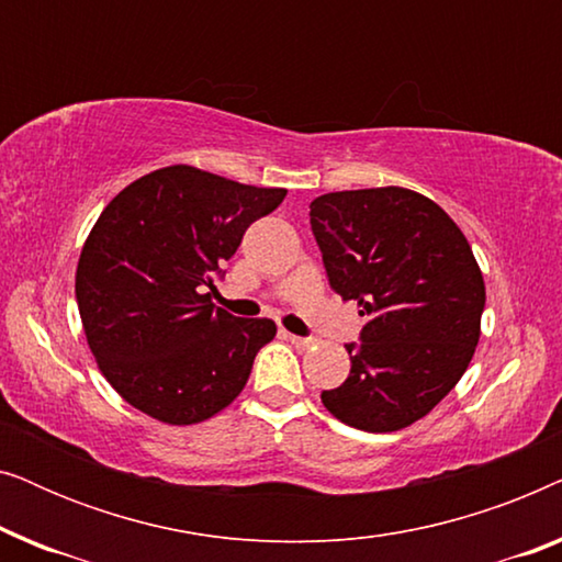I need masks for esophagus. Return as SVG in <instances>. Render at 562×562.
Here are the masks:
<instances>
[{
	"instance_id": "34e87169",
	"label": "esophagus",
	"mask_w": 562,
	"mask_h": 562,
	"mask_svg": "<svg viewBox=\"0 0 562 562\" xmlns=\"http://www.w3.org/2000/svg\"><path fill=\"white\" fill-rule=\"evenodd\" d=\"M281 335L286 337V340H289L291 345H296V348H310V345H312V337H299V335H291V333H286V329H281Z\"/></svg>"
}]
</instances>
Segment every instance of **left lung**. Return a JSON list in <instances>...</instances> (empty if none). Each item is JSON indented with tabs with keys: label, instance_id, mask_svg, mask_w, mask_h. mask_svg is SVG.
I'll return each instance as SVG.
<instances>
[{
	"label": "left lung",
	"instance_id": "left-lung-1",
	"mask_svg": "<svg viewBox=\"0 0 562 562\" xmlns=\"http://www.w3.org/2000/svg\"><path fill=\"white\" fill-rule=\"evenodd\" d=\"M329 286L366 317L345 345L350 375L322 404L363 432H396L435 409L471 363L486 304L471 245L417 191H333L310 204Z\"/></svg>",
	"mask_w": 562,
	"mask_h": 562
}]
</instances>
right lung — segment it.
Listing matches in <instances>:
<instances>
[{"instance_id":"1","label":"right lung","mask_w":562,"mask_h":562,"mask_svg":"<svg viewBox=\"0 0 562 562\" xmlns=\"http://www.w3.org/2000/svg\"><path fill=\"white\" fill-rule=\"evenodd\" d=\"M283 196L168 166L104 206L76 268V302L99 371L127 404L166 425H196L240 394L276 325L233 317L206 289Z\"/></svg>"}]
</instances>
